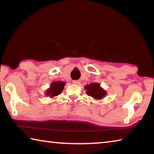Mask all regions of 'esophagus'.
I'll return each mask as SVG.
<instances>
[{
    "label": "esophagus",
    "mask_w": 154,
    "mask_h": 154,
    "mask_svg": "<svg viewBox=\"0 0 154 154\" xmlns=\"http://www.w3.org/2000/svg\"><path fill=\"white\" fill-rule=\"evenodd\" d=\"M80 83H81L80 80H73L72 81V83H74V84H76V85H79Z\"/></svg>",
    "instance_id": "34e87169"
}]
</instances>
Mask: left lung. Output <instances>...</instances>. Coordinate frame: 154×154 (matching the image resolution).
Wrapping results in <instances>:
<instances>
[{
  "instance_id": "obj_1",
  "label": "left lung",
  "mask_w": 154,
  "mask_h": 154,
  "mask_svg": "<svg viewBox=\"0 0 154 154\" xmlns=\"http://www.w3.org/2000/svg\"><path fill=\"white\" fill-rule=\"evenodd\" d=\"M85 89L87 90L86 93L88 96H92L96 99H101L106 95V92L100 87L98 83H90L85 86Z\"/></svg>"
}]
</instances>
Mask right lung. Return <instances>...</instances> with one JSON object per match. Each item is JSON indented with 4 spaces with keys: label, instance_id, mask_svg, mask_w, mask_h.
Returning a JSON list of instances; mask_svg holds the SVG:
<instances>
[{
    "label": "right lung",
    "instance_id": "right-lung-1",
    "mask_svg": "<svg viewBox=\"0 0 154 154\" xmlns=\"http://www.w3.org/2000/svg\"><path fill=\"white\" fill-rule=\"evenodd\" d=\"M65 83L62 82H56L52 83L50 85V88H49L46 92L47 96H49V97H54L59 95L63 90Z\"/></svg>",
    "mask_w": 154,
    "mask_h": 154
}]
</instances>
